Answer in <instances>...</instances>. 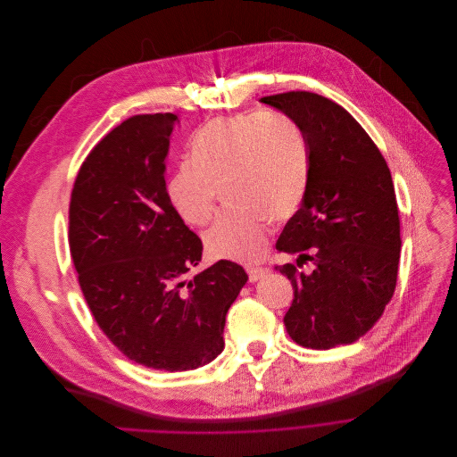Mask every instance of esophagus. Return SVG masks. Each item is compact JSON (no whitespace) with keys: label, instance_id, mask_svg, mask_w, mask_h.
Returning <instances> with one entry per match:
<instances>
[{"label":"esophagus","instance_id":"34e87169","mask_svg":"<svg viewBox=\"0 0 457 457\" xmlns=\"http://www.w3.org/2000/svg\"><path fill=\"white\" fill-rule=\"evenodd\" d=\"M246 271H248L250 283H253V281H257V279H261L264 276V273L268 271V268H264V266H248Z\"/></svg>","mask_w":457,"mask_h":457}]
</instances>
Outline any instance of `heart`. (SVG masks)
Instances as JSON below:
<instances>
[{
  "label": "heart",
  "instance_id": "1",
  "mask_svg": "<svg viewBox=\"0 0 457 457\" xmlns=\"http://www.w3.org/2000/svg\"><path fill=\"white\" fill-rule=\"evenodd\" d=\"M312 145L304 129L285 115L241 113L207 122L167 184L176 212L205 225L225 184L230 202L205 232L220 259L252 261L268 243L270 218L288 221L304 204L312 179Z\"/></svg>",
  "mask_w": 457,
  "mask_h": 457
}]
</instances>
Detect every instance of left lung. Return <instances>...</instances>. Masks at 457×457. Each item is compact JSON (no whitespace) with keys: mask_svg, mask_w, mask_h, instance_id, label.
Segmentation results:
<instances>
[{"mask_svg":"<svg viewBox=\"0 0 457 457\" xmlns=\"http://www.w3.org/2000/svg\"><path fill=\"white\" fill-rule=\"evenodd\" d=\"M306 133L312 179L299 212L276 243L297 262L276 264L292 281L285 315L292 340L331 349L366 335L393 299L400 264V216L387 162L342 106L312 94L262 97ZM312 262L314 271L301 272Z\"/></svg>","mask_w":457,"mask_h":457,"instance_id":"obj_1","label":"left lung"}]
</instances>
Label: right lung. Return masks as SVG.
Segmentation results:
<instances>
[{"label":"right lung","instance_id":"right-lung-1","mask_svg":"<svg viewBox=\"0 0 457 457\" xmlns=\"http://www.w3.org/2000/svg\"><path fill=\"white\" fill-rule=\"evenodd\" d=\"M176 115H133L82 162L68 243L79 287L103 333L129 360L196 370L223 349L225 315L248 276L221 259L189 279L202 239L172 207L165 156Z\"/></svg>","mask_w":457,"mask_h":457}]
</instances>
